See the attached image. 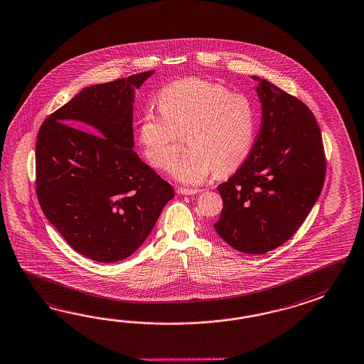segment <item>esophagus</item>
Masks as SVG:
<instances>
[{"instance_id":"34e87169","label":"esophagus","mask_w":364,"mask_h":364,"mask_svg":"<svg viewBox=\"0 0 364 364\" xmlns=\"http://www.w3.org/2000/svg\"><path fill=\"white\" fill-rule=\"evenodd\" d=\"M176 192L178 194H183V196H191V194L198 193L200 191H197V189H186V188H178Z\"/></svg>"}]
</instances>
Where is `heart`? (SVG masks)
<instances>
[{
    "mask_svg": "<svg viewBox=\"0 0 364 364\" xmlns=\"http://www.w3.org/2000/svg\"><path fill=\"white\" fill-rule=\"evenodd\" d=\"M156 103L161 114L147 111L141 116L138 144L153 167L168 170L178 153L174 133H186L189 151L171 170L180 183L198 186L215 171L230 173L251 153L256 117L250 99L242 94L188 77L167 85Z\"/></svg>",
    "mask_w": 364,
    "mask_h": 364,
    "instance_id": "b5f03b06",
    "label": "heart"
}]
</instances>
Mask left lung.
Segmentation results:
<instances>
[{"label":"left lung","mask_w":364,"mask_h":364,"mask_svg":"<svg viewBox=\"0 0 364 364\" xmlns=\"http://www.w3.org/2000/svg\"><path fill=\"white\" fill-rule=\"evenodd\" d=\"M259 82L262 116L251 153L218 186L223 200L215 231L236 251L262 255L295 234L321 193L323 138L314 113L267 80Z\"/></svg>","instance_id":"left-lung-1"}]
</instances>
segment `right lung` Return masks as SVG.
<instances>
[{
  "mask_svg": "<svg viewBox=\"0 0 364 364\" xmlns=\"http://www.w3.org/2000/svg\"><path fill=\"white\" fill-rule=\"evenodd\" d=\"M153 74L82 90L38 133L41 210L74 251L97 262L122 261L137 251L175 197L133 150L134 92Z\"/></svg>",
  "mask_w": 364,
  "mask_h": 364,
  "instance_id": "1",
  "label": "right lung"
}]
</instances>
